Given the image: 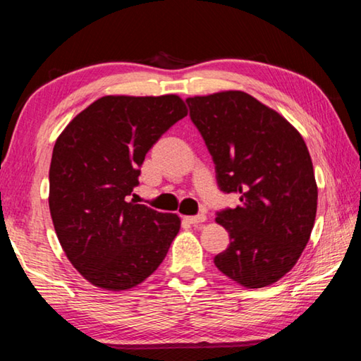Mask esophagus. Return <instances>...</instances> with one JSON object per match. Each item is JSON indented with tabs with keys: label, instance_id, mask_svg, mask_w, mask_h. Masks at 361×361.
<instances>
[{
	"label": "esophagus",
	"instance_id": "obj_1",
	"mask_svg": "<svg viewBox=\"0 0 361 361\" xmlns=\"http://www.w3.org/2000/svg\"><path fill=\"white\" fill-rule=\"evenodd\" d=\"M183 219H185L186 223H189V224H200V223H204L205 219H207V216L204 215V213H200V215H195V216H183Z\"/></svg>",
	"mask_w": 361,
	"mask_h": 361
}]
</instances>
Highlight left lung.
I'll list each match as a JSON object with an SVG mask.
<instances>
[{
  "label": "left lung",
  "instance_id": "left-lung-1",
  "mask_svg": "<svg viewBox=\"0 0 361 361\" xmlns=\"http://www.w3.org/2000/svg\"><path fill=\"white\" fill-rule=\"evenodd\" d=\"M186 102L219 189L240 200L215 219L231 239L215 266L245 288L276 283L298 262L315 223L319 191L307 146L283 116L242 90Z\"/></svg>",
  "mask_w": 361,
  "mask_h": 361
}]
</instances>
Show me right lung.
I'll use <instances>...</instances> for the list:
<instances>
[{
	"label": "right lung",
	"mask_w": 361,
	"mask_h": 361,
	"mask_svg": "<svg viewBox=\"0 0 361 361\" xmlns=\"http://www.w3.org/2000/svg\"><path fill=\"white\" fill-rule=\"evenodd\" d=\"M178 95H106L60 133L49 169V209L66 258L109 291L129 290L166 258L181 219L129 200L146 152L185 118Z\"/></svg>",
	"instance_id": "add662e5"
}]
</instances>
